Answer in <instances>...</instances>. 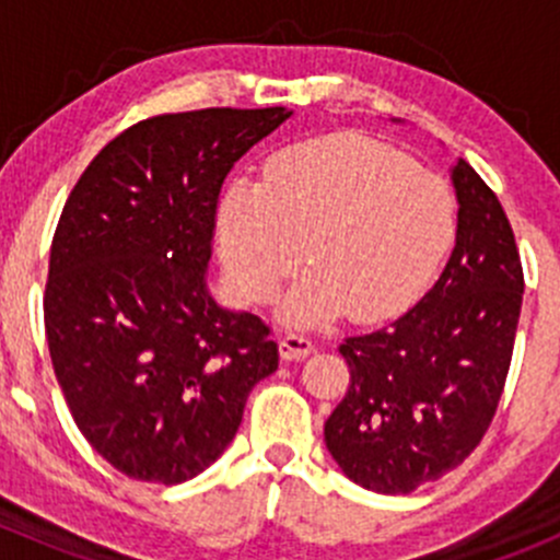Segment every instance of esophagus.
Instances as JSON below:
<instances>
[{"label": "esophagus", "instance_id": "obj_1", "mask_svg": "<svg viewBox=\"0 0 560 560\" xmlns=\"http://www.w3.org/2000/svg\"><path fill=\"white\" fill-rule=\"evenodd\" d=\"M279 352L281 360H303L306 354L314 352V343L308 341L306 336H298V332H287V336L279 338Z\"/></svg>", "mask_w": 560, "mask_h": 560}]
</instances>
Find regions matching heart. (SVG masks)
I'll list each match as a JSON object with an SVG mask.
<instances>
[{
  "instance_id": "heart-1",
  "label": "heart",
  "mask_w": 560,
  "mask_h": 560,
  "mask_svg": "<svg viewBox=\"0 0 560 560\" xmlns=\"http://www.w3.org/2000/svg\"><path fill=\"white\" fill-rule=\"evenodd\" d=\"M453 230L444 180L360 135L284 151L265 184L233 180L219 208L224 268L248 303L270 301L306 259L312 270L284 298L292 325L400 314L431 281Z\"/></svg>"
}]
</instances>
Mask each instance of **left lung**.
<instances>
[{"mask_svg":"<svg viewBox=\"0 0 560 560\" xmlns=\"http://www.w3.org/2000/svg\"><path fill=\"white\" fill-rule=\"evenodd\" d=\"M457 235L436 284L393 325L338 347L349 389L325 444L352 482L411 493L460 466L493 422L523 306V265L499 197L453 167Z\"/></svg>","mask_w":560,"mask_h":560,"instance_id":"obj_1","label":"left lung"}]
</instances>
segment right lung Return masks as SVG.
I'll list each match as a JSON object with an SVG mask.
<instances>
[{
  "label": "right lung",
  "mask_w": 560,
  "mask_h": 560,
  "mask_svg": "<svg viewBox=\"0 0 560 560\" xmlns=\"http://www.w3.org/2000/svg\"><path fill=\"white\" fill-rule=\"evenodd\" d=\"M292 110L206 107L124 129L78 178L45 284L50 363L86 442L127 477L206 471L279 369L270 327L206 287L217 202L235 162Z\"/></svg>",
  "instance_id": "obj_1"
}]
</instances>
